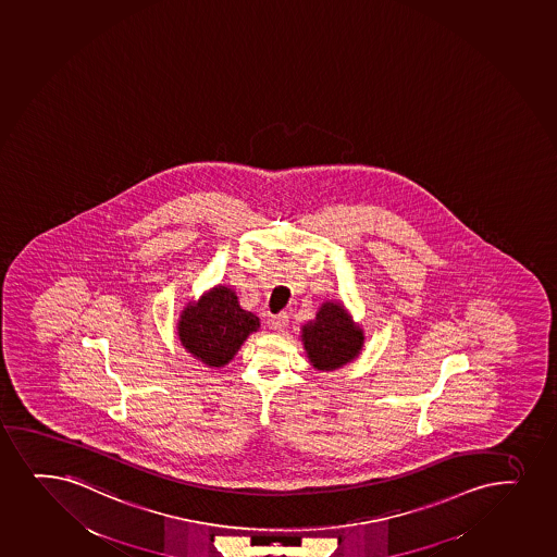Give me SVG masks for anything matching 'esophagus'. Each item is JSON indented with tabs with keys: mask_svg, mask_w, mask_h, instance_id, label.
<instances>
[{
	"mask_svg": "<svg viewBox=\"0 0 557 557\" xmlns=\"http://www.w3.org/2000/svg\"><path fill=\"white\" fill-rule=\"evenodd\" d=\"M289 323V315L286 312L276 313V315H273L271 320H269V326L273 329V331H278V333H282L286 326H288Z\"/></svg>",
	"mask_w": 557,
	"mask_h": 557,
	"instance_id": "esophagus-1",
	"label": "esophagus"
}]
</instances>
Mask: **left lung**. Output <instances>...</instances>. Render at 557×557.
<instances>
[{
  "mask_svg": "<svg viewBox=\"0 0 557 557\" xmlns=\"http://www.w3.org/2000/svg\"><path fill=\"white\" fill-rule=\"evenodd\" d=\"M302 346L310 364L320 371H334L349 364L364 346V333L355 325L342 302L326 301L301 329Z\"/></svg>",
  "mask_w": 557,
  "mask_h": 557,
  "instance_id": "obj_1",
  "label": "left lung"
}]
</instances>
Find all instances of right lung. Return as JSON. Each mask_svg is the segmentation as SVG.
<instances>
[{
    "mask_svg": "<svg viewBox=\"0 0 557 557\" xmlns=\"http://www.w3.org/2000/svg\"><path fill=\"white\" fill-rule=\"evenodd\" d=\"M258 329L260 320L239 307L236 292L228 286H215L182 310L178 338L202 364L223 368Z\"/></svg>",
    "mask_w": 557,
    "mask_h": 557,
    "instance_id": "obj_1",
    "label": "right lung"
}]
</instances>
